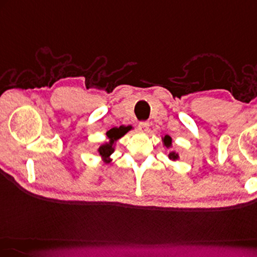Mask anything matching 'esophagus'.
<instances>
[{
    "label": "esophagus",
    "mask_w": 257,
    "mask_h": 257,
    "mask_svg": "<svg viewBox=\"0 0 257 257\" xmlns=\"http://www.w3.org/2000/svg\"><path fill=\"white\" fill-rule=\"evenodd\" d=\"M149 127H150V123H149V122H147V121L140 122V123H139V129L141 130L142 133H148Z\"/></svg>",
    "instance_id": "34e87169"
}]
</instances>
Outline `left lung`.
<instances>
[{
  "label": "left lung",
  "instance_id": "obj_1",
  "mask_svg": "<svg viewBox=\"0 0 257 257\" xmlns=\"http://www.w3.org/2000/svg\"><path fill=\"white\" fill-rule=\"evenodd\" d=\"M163 143L167 149H170L172 147V137L168 136V135H166L165 137H163ZM168 158H170L171 160H173V162H175V160L179 159V155L177 152L172 151V152L168 153Z\"/></svg>",
  "mask_w": 257,
  "mask_h": 257
}]
</instances>
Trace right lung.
Listing matches in <instances>:
<instances>
[{"mask_svg":"<svg viewBox=\"0 0 257 257\" xmlns=\"http://www.w3.org/2000/svg\"><path fill=\"white\" fill-rule=\"evenodd\" d=\"M130 129H132L130 127H123V125H121V127H118V128H112L106 133V135H107V137H108L109 141L106 142V143H104L102 145H100L98 149L99 155H100L102 159H105L106 164L110 162L109 157L114 152V144H115V142L118 139H121L122 136H124Z\"/></svg>","mask_w":257,"mask_h":257,"instance_id":"add662e5","label":"right lung"}]
</instances>
